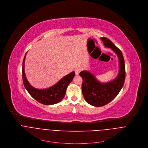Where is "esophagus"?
Returning a JSON list of instances; mask_svg holds the SVG:
<instances>
[{
  "label": "esophagus",
  "instance_id": "esophagus-1",
  "mask_svg": "<svg viewBox=\"0 0 148 148\" xmlns=\"http://www.w3.org/2000/svg\"><path fill=\"white\" fill-rule=\"evenodd\" d=\"M82 71V69L80 68H76L75 69V74L76 75H79V73Z\"/></svg>",
  "mask_w": 148,
  "mask_h": 148
}]
</instances>
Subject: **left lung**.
<instances>
[{
    "label": "left lung",
    "instance_id": "1",
    "mask_svg": "<svg viewBox=\"0 0 148 148\" xmlns=\"http://www.w3.org/2000/svg\"><path fill=\"white\" fill-rule=\"evenodd\" d=\"M101 40L106 47L111 48L119 56L120 71L115 80L104 84L99 82L87 71L79 73L83 79L82 90L84 98L88 104L95 107H101L111 101L120 93L125 79V62L122 52L108 38L102 37Z\"/></svg>",
    "mask_w": 148,
    "mask_h": 148
}]
</instances>
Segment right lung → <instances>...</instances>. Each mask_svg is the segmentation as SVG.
<instances>
[{"instance_id":"add662e5","label":"right lung","mask_w":148,"mask_h":148,"mask_svg":"<svg viewBox=\"0 0 148 148\" xmlns=\"http://www.w3.org/2000/svg\"><path fill=\"white\" fill-rule=\"evenodd\" d=\"M26 55V53H25ZM24 56L23 68L22 77L24 86L28 93L38 102L45 105H52L60 102L64 97L68 86L75 76V72H72L64 77L56 84L47 89H37L32 87L27 81L24 73Z\"/></svg>"}]
</instances>
